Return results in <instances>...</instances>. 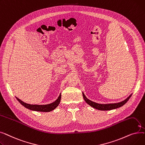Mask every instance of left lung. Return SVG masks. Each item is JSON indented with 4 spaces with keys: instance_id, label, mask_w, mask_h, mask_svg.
<instances>
[{
    "instance_id": "1",
    "label": "left lung",
    "mask_w": 145,
    "mask_h": 145,
    "mask_svg": "<svg viewBox=\"0 0 145 145\" xmlns=\"http://www.w3.org/2000/svg\"><path fill=\"white\" fill-rule=\"evenodd\" d=\"M131 96H132V95H131L127 99H126L125 101L121 102H119V103H111V104H99V103L93 102L92 101L89 100L85 96L84 93H83V98H84L85 102L88 104H89L90 106H92V107L94 108L95 109L100 110H112V109H115L120 108V107H121V106L124 105L128 101V100L130 99Z\"/></svg>"
}]
</instances>
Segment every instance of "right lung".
Segmentation results:
<instances>
[{"label": "right lung", "instance_id": "1", "mask_svg": "<svg viewBox=\"0 0 145 145\" xmlns=\"http://www.w3.org/2000/svg\"><path fill=\"white\" fill-rule=\"evenodd\" d=\"M17 100L20 102L21 105H22L24 106H25V108L32 110H35V111H39V112H50L53 110V109H55L57 106L59 105L60 99H61V95H59V97L57 98V99L54 102H53L50 104L48 105H30L24 102H22L20 101L19 99L17 98Z\"/></svg>", "mask_w": 145, "mask_h": 145}]
</instances>
